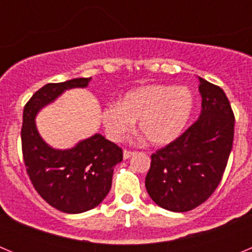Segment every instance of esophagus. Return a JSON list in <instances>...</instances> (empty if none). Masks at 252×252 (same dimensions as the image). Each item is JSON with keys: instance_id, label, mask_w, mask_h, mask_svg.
<instances>
[{"instance_id": "1", "label": "esophagus", "mask_w": 252, "mask_h": 252, "mask_svg": "<svg viewBox=\"0 0 252 252\" xmlns=\"http://www.w3.org/2000/svg\"><path fill=\"white\" fill-rule=\"evenodd\" d=\"M133 151H130V150H124V159H128V158H131L133 155Z\"/></svg>"}]
</instances>
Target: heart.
I'll return each instance as SVG.
<instances>
[{
    "label": "heart",
    "mask_w": 252,
    "mask_h": 252,
    "mask_svg": "<svg viewBox=\"0 0 252 252\" xmlns=\"http://www.w3.org/2000/svg\"><path fill=\"white\" fill-rule=\"evenodd\" d=\"M194 106V94L188 87L148 84L126 92L119 103L104 107L101 120L112 141H121L137 121L151 145L164 146L184 132Z\"/></svg>",
    "instance_id": "heart-1"
}]
</instances>
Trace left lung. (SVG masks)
<instances>
[{"instance_id":"8db88e82","label":"left lung","mask_w":252,"mask_h":252,"mask_svg":"<svg viewBox=\"0 0 252 252\" xmlns=\"http://www.w3.org/2000/svg\"><path fill=\"white\" fill-rule=\"evenodd\" d=\"M199 79L202 111L175 141L151 155L145 179L149 195L171 212H187L207 201L226 169L235 116L222 88Z\"/></svg>"}]
</instances>
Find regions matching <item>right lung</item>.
<instances>
[{
  "label": "right lung",
  "instance_id": "obj_1",
  "mask_svg": "<svg viewBox=\"0 0 252 252\" xmlns=\"http://www.w3.org/2000/svg\"><path fill=\"white\" fill-rule=\"evenodd\" d=\"M92 78H74L40 88L24 108L22 155L31 183L51 207L77 215L98 206L110 192L113 168L122 150L101 133L78 141L70 149L50 146L37 131V113L65 91L87 88Z\"/></svg>",
  "mask_w": 252,
  "mask_h": 252
}]
</instances>
